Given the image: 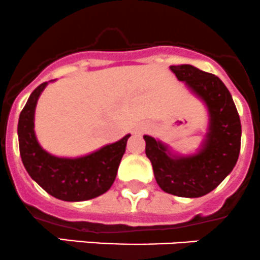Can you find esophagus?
Returning <instances> with one entry per match:
<instances>
[{
    "label": "esophagus",
    "mask_w": 260,
    "mask_h": 260,
    "mask_svg": "<svg viewBox=\"0 0 260 260\" xmlns=\"http://www.w3.org/2000/svg\"><path fill=\"white\" fill-rule=\"evenodd\" d=\"M140 131H141L140 129H136V130H135V133H140Z\"/></svg>",
    "instance_id": "obj_1"
}]
</instances>
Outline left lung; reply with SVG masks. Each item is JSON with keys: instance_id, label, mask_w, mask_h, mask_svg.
Wrapping results in <instances>:
<instances>
[{"instance_id": "left-lung-1", "label": "left lung", "mask_w": 260, "mask_h": 260, "mask_svg": "<svg viewBox=\"0 0 260 260\" xmlns=\"http://www.w3.org/2000/svg\"><path fill=\"white\" fill-rule=\"evenodd\" d=\"M169 68L206 105L209 127L197 153L176 154L160 140L144 135L145 154L164 192L196 199L216 188L235 167L240 153V117L230 92L215 74L189 64Z\"/></svg>"}]
</instances>
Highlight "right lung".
<instances>
[{"label": "right lung", "mask_w": 260, "mask_h": 260, "mask_svg": "<svg viewBox=\"0 0 260 260\" xmlns=\"http://www.w3.org/2000/svg\"><path fill=\"white\" fill-rule=\"evenodd\" d=\"M46 86L48 82H44L32 91L19 117L17 135L25 169L44 191L61 201L79 202L101 196L116 178L130 134L79 158L51 155L40 146L34 130L35 109Z\"/></svg>", "instance_id": "add662e5"}]
</instances>
